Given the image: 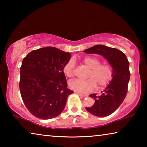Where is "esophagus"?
<instances>
[{
	"label": "esophagus",
	"mask_w": 147,
	"mask_h": 147,
	"mask_svg": "<svg viewBox=\"0 0 147 147\" xmlns=\"http://www.w3.org/2000/svg\"><path fill=\"white\" fill-rule=\"evenodd\" d=\"M74 93L77 94H78V95L80 96H86V95H85V94H82V93H78V92H77V91H74Z\"/></svg>",
	"instance_id": "obj_1"
}]
</instances>
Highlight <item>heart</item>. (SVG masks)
<instances>
[{
  "label": "heart",
  "instance_id": "obj_1",
  "mask_svg": "<svg viewBox=\"0 0 147 147\" xmlns=\"http://www.w3.org/2000/svg\"><path fill=\"white\" fill-rule=\"evenodd\" d=\"M83 63L89 70L88 80H82L74 79L69 82V88L80 93H88L95 88H104L108 86L113 78V69L109 64H101L98 58L93 56H88L84 59ZM74 63L73 60L67 62L63 68V72L67 77L71 78L74 75Z\"/></svg>",
  "mask_w": 147,
  "mask_h": 147
}]
</instances>
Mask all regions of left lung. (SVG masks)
<instances>
[{
    "instance_id": "8db88e82",
    "label": "left lung",
    "mask_w": 147,
    "mask_h": 147,
    "mask_svg": "<svg viewBox=\"0 0 147 147\" xmlns=\"http://www.w3.org/2000/svg\"><path fill=\"white\" fill-rule=\"evenodd\" d=\"M84 52L102 56L112 67L113 78L108 86L100 95L90 94L89 96L94 99V103L89 108H86L88 112L94 116L103 117L109 115L120 106L127 94L130 77L128 59L119 50L102 45H96Z\"/></svg>"
}]
</instances>
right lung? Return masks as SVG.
Instances as JSON below:
<instances>
[{"instance_id":"add662e5","label":"right lung","mask_w":147,"mask_h":147,"mask_svg":"<svg viewBox=\"0 0 147 147\" xmlns=\"http://www.w3.org/2000/svg\"><path fill=\"white\" fill-rule=\"evenodd\" d=\"M71 54L53 47L34 50L23 59L19 89L24 105L41 119L56 117L65 106L69 95L63 68Z\"/></svg>"}]
</instances>
